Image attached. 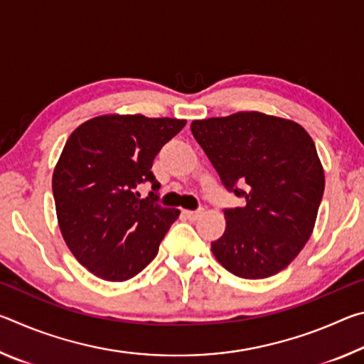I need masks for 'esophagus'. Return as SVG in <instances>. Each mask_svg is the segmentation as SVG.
I'll use <instances>...</instances> for the list:
<instances>
[{
	"mask_svg": "<svg viewBox=\"0 0 364 364\" xmlns=\"http://www.w3.org/2000/svg\"><path fill=\"white\" fill-rule=\"evenodd\" d=\"M202 215H204V208H197V210H188L186 212V217L189 218V220H193V221H196V220H199Z\"/></svg>",
	"mask_w": 364,
	"mask_h": 364,
	"instance_id": "1",
	"label": "esophagus"
}]
</instances>
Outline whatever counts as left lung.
I'll return each instance as SVG.
<instances>
[{"mask_svg":"<svg viewBox=\"0 0 364 364\" xmlns=\"http://www.w3.org/2000/svg\"><path fill=\"white\" fill-rule=\"evenodd\" d=\"M191 132L228 193L226 230L212 252L230 273L269 278L304 249L324 193L315 143L299 123L262 112L194 120Z\"/></svg>","mask_w":364,"mask_h":364,"instance_id":"obj_1","label":"left lung"}]
</instances>
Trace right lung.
Masks as SVG:
<instances>
[{
    "label": "right lung",
    "instance_id": "right-lung-1",
    "mask_svg": "<svg viewBox=\"0 0 364 364\" xmlns=\"http://www.w3.org/2000/svg\"><path fill=\"white\" fill-rule=\"evenodd\" d=\"M186 120L104 115L80 125L54 168L59 228L72 254L97 278L122 282L143 271L180 210L159 204L152 162ZM151 184L146 200L137 188Z\"/></svg>",
    "mask_w": 364,
    "mask_h": 364
}]
</instances>
